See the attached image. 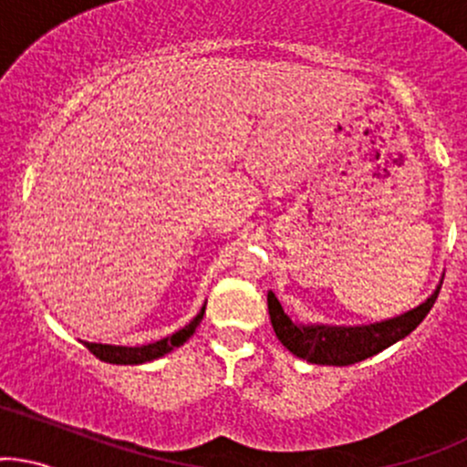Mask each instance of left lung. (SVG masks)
<instances>
[{
    "mask_svg": "<svg viewBox=\"0 0 467 467\" xmlns=\"http://www.w3.org/2000/svg\"><path fill=\"white\" fill-rule=\"evenodd\" d=\"M439 290L441 285H437V290L417 308L368 326L299 324L285 315L275 292H268V312L276 339L295 357L306 358L308 363H319V366H352V363L386 350L392 343L406 339L410 332L425 319V315L437 301Z\"/></svg>",
    "mask_w": 467,
    "mask_h": 467,
    "instance_id": "left-lung-1",
    "label": "left lung"
}]
</instances>
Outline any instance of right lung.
Returning a JSON list of instances; mask_svg holds the SVG:
<instances>
[{
  "label": "right lung",
  "mask_w": 467,
  "mask_h": 467,
  "mask_svg": "<svg viewBox=\"0 0 467 467\" xmlns=\"http://www.w3.org/2000/svg\"><path fill=\"white\" fill-rule=\"evenodd\" d=\"M203 312H206V306H202L199 315L194 317L188 326H183L182 330L172 332L171 337L166 339H159L155 343H146V346H110V343H90L84 341V346L95 355L97 358L106 363H117V366H140V363L152 361V358H159L163 355H168L175 348L183 346L197 330V326L202 324Z\"/></svg>",
  "instance_id": "obj_1"
}]
</instances>
